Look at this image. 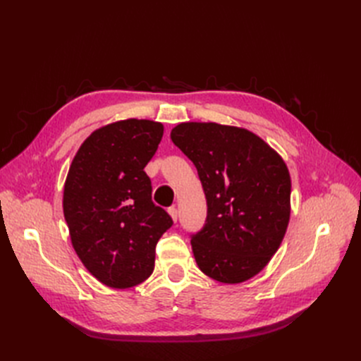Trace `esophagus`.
I'll use <instances>...</instances> for the list:
<instances>
[{
    "instance_id": "1",
    "label": "esophagus",
    "mask_w": 361,
    "mask_h": 361,
    "mask_svg": "<svg viewBox=\"0 0 361 361\" xmlns=\"http://www.w3.org/2000/svg\"><path fill=\"white\" fill-rule=\"evenodd\" d=\"M169 214H170V216L173 218V221L176 223L178 221V216H179V212H178V209L174 206H171V207H169Z\"/></svg>"
}]
</instances>
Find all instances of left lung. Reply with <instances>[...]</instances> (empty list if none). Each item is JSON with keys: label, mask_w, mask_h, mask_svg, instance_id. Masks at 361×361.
I'll use <instances>...</instances> for the list:
<instances>
[{"label": "left lung", "mask_w": 361, "mask_h": 361, "mask_svg": "<svg viewBox=\"0 0 361 361\" xmlns=\"http://www.w3.org/2000/svg\"><path fill=\"white\" fill-rule=\"evenodd\" d=\"M170 137L197 169L206 195V223L191 236L199 268L227 285L255 277L276 255L289 224L285 161L244 128L187 122Z\"/></svg>", "instance_id": "8db88e82"}]
</instances>
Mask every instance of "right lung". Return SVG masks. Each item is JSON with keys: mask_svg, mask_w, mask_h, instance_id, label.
Returning a JSON list of instances; mask_svg holds the SVG:
<instances>
[{"mask_svg": "<svg viewBox=\"0 0 361 361\" xmlns=\"http://www.w3.org/2000/svg\"><path fill=\"white\" fill-rule=\"evenodd\" d=\"M164 126L128 118L96 129L71 164L63 212L84 267L105 286L126 289L155 268V247L173 224L152 202L145 171Z\"/></svg>", "mask_w": 361, "mask_h": 361, "instance_id": "obj_1", "label": "right lung"}]
</instances>
